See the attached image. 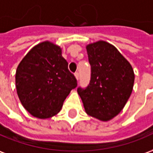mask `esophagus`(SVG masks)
Returning a JSON list of instances; mask_svg holds the SVG:
<instances>
[{
  "instance_id": "obj_1",
  "label": "esophagus",
  "mask_w": 153,
  "mask_h": 153,
  "mask_svg": "<svg viewBox=\"0 0 153 153\" xmlns=\"http://www.w3.org/2000/svg\"><path fill=\"white\" fill-rule=\"evenodd\" d=\"M74 76H75L77 80H79V74L78 73V72H76V73L74 74Z\"/></svg>"
}]
</instances>
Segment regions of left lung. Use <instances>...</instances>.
<instances>
[{
	"label": "left lung",
	"mask_w": 153,
	"mask_h": 153,
	"mask_svg": "<svg viewBox=\"0 0 153 153\" xmlns=\"http://www.w3.org/2000/svg\"><path fill=\"white\" fill-rule=\"evenodd\" d=\"M91 65V79L86 88H78L89 116L107 122L121 112L132 94L134 72L123 54L103 40L86 46Z\"/></svg>",
	"instance_id": "obj_1"
}]
</instances>
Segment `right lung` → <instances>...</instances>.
<instances>
[{
  "mask_svg": "<svg viewBox=\"0 0 153 153\" xmlns=\"http://www.w3.org/2000/svg\"><path fill=\"white\" fill-rule=\"evenodd\" d=\"M77 80L68 69L60 46L51 41L36 45L22 59L16 72L19 99L32 116L56 115Z\"/></svg>",
  "mask_w": 153,
  "mask_h": 153,
  "instance_id": "right-lung-1",
  "label": "right lung"
}]
</instances>
